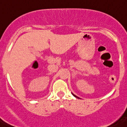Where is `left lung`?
I'll list each match as a JSON object with an SVG mask.
<instances>
[{
  "instance_id": "left-lung-1",
  "label": "left lung",
  "mask_w": 127,
  "mask_h": 127,
  "mask_svg": "<svg viewBox=\"0 0 127 127\" xmlns=\"http://www.w3.org/2000/svg\"><path fill=\"white\" fill-rule=\"evenodd\" d=\"M72 95H73V96H75V97H76V98H78V96H76V95H74V94H72Z\"/></svg>"
}]
</instances>
